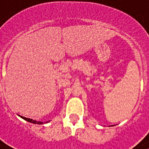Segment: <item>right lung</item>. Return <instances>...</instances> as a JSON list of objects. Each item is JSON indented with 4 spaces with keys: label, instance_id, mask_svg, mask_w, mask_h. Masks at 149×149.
I'll return each mask as SVG.
<instances>
[{
    "label": "right lung",
    "instance_id": "right-lung-1",
    "mask_svg": "<svg viewBox=\"0 0 149 149\" xmlns=\"http://www.w3.org/2000/svg\"><path fill=\"white\" fill-rule=\"evenodd\" d=\"M20 118H22L23 119L26 120L27 122L35 123V124H43V123H48V122H49V121H48V122H45V123H43V122H40V121H36V120H33V119H31V118H28L23 117V116H20Z\"/></svg>",
    "mask_w": 149,
    "mask_h": 149
}]
</instances>
